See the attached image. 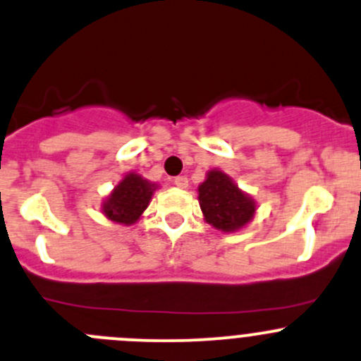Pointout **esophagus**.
Masks as SVG:
<instances>
[{
  "instance_id": "esophagus-1",
  "label": "esophagus",
  "mask_w": 361,
  "mask_h": 361,
  "mask_svg": "<svg viewBox=\"0 0 361 361\" xmlns=\"http://www.w3.org/2000/svg\"><path fill=\"white\" fill-rule=\"evenodd\" d=\"M173 183L176 185L178 188H187L188 187V178L187 176H176L173 180Z\"/></svg>"
}]
</instances>
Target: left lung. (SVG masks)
Here are the masks:
<instances>
[{
  "label": "left lung",
  "instance_id": "obj_1",
  "mask_svg": "<svg viewBox=\"0 0 361 361\" xmlns=\"http://www.w3.org/2000/svg\"><path fill=\"white\" fill-rule=\"evenodd\" d=\"M199 206L204 220L222 233L240 231L254 219L255 201L224 171L212 169L199 185Z\"/></svg>",
  "mask_w": 361,
  "mask_h": 361
}]
</instances>
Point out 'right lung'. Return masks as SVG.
Returning a JSON list of instances; mask_svg holds the SVG:
<instances>
[{
  "instance_id": "1",
  "label": "right lung",
  "mask_w": 361,
  "mask_h": 361,
  "mask_svg": "<svg viewBox=\"0 0 361 361\" xmlns=\"http://www.w3.org/2000/svg\"><path fill=\"white\" fill-rule=\"evenodd\" d=\"M159 185L145 180L137 173H127L102 202V213L109 220L132 226L141 219Z\"/></svg>"
}]
</instances>
